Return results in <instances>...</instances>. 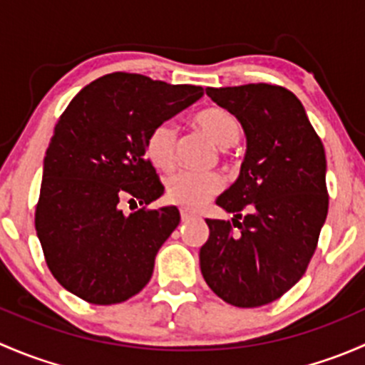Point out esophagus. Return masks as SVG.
Wrapping results in <instances>:
<instances>
[{"instance_id":"34e87169","label":"esophagus","mask_w":365,"mask_h":365,"mask_svg":"<svg viewBox=\"0 0 365 365\" xmlns=\"http://www.w3.org/2000/svg\"><path fill=\"white\" fill-rule=\"evenodd\" d=\"M180 215H182V220H189L192 217H196V212H192L189 208H180Z\"/></svg>"}]
</instances>
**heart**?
I'll return each instance as SVG.
<instances>
[{
    "instance_id": "b5f03b06",
    "label": "heart",
    "mask_w": 365,
    "mask_h": 365,
    "mask_svg": "<svg viewBox=\"0 0 365 365\" xmlns=\"http://www.w3.org/2000/svg\"><path fill=\"white\" fill-rule=\"evenodd\" d=\"M194 123L219 148L237 145L242 138V123L233 113L222 108H206L194 116ZM176 130L169 121L157 125L146 139V157L157 169L168 171L175 164ZM222 189L217 173L180 171L168 180V197L183 206H201Z\"/></svg>"
}]
</instances>
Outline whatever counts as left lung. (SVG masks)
<instances>
[{
	"instance_id": "left-lung-1",
	"label": "left lung",
	"mask_w": 365,
	"mask_h": 365,
	"mask_svg": "<svg viewBox=\"0 0 365 365\" xmlns=\"http://www.w3.org/2000/svg\"><path fill=\"white\" fill-rule=\"evenodd\" d=\"M206 95L240 120L247 152L237 182L217 197L233 224L206 219L201 274L227 304L259 307L292 289L316 251L329 213L325 148L286 88L257 83Z\"/></svg>"
}]
</instances>
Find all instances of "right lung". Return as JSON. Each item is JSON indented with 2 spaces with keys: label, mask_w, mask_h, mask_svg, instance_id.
I'll return each mask as SVG.
<instances>
[{
  "label": "right lung",
  "mask_w": 365,
  "mask_h": 365,
  "mask_svg": "<svg viewBox=\"0 0 365 365\" xmlns=\"http://www.w3.org/2000/svg\"><path fill=\"white\" fill-rule=\"evenodd\" d=\"M201 97V86L114 72L84 86L61 114L43 159L35 227L51 274L70 293L111 305L148 284L180 212L146 208L164 194L146 139ZM123 200L143 208L125 216Z\"/></svg>",
  "instance_id": "add662e5"
}]
</instances>
